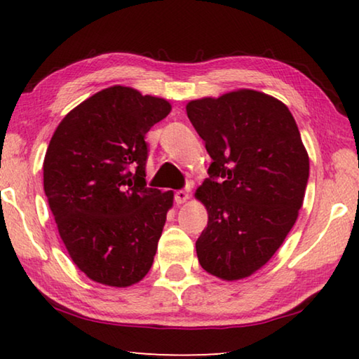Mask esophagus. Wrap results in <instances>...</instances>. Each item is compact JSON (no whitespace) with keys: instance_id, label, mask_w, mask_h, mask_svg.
<instances>
[{"instance_id":"34e87169","label":"esophagus","mask_w":359,"mask_h":359,"mask_svg":"<svg viewBox=\"0 0 359 359\" xmlns=\"http://www.w3.org/2000/svg\"><path fill=\"white\" fill-rule=\"evenodd\" d=\"M188 199V191L187 190H177L174 193V201L177 204H184Z\"/></svg>"}]
</instances>
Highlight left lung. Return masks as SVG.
I'll use <instances>...</instances> for the list:
<instances>
[{
	"label": "left lung",
	"mask_w": 359,
	"mask_h": 359,
	"mask_svg": "<svg viewBox=\"0 0 359 359\" xmlns=\"http://www.w3.org/2000/svg\"><path fill=\"white\" fill-rule=\"evenodd\" d=\"M187 115L212 158L194 196L208 209L196 241L199 264L223 280L257 272L299 214L309 155L288 107L255 90L194 100Z\"/></svg>",
	"instance_id": "1"
}]
</instances>
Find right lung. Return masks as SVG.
<instances>
[{
  "label": "right lung",
  "mask_w": 359,
  "mask_h": 359,
  "mask_svg": "<svg viewBox=\"0 0 359 359\" xmlns=\"http://www.w3.org/2000/svg\"><path fill=\"white\" fill-rule=\"evenodd\" d=\"M171 104L114 85L60 121L44 158V191L63 244L85 276L125 288L154 264L174 193L145 187V135Z\"/></svg>",
  "instance_id": "right-lung-1"
}]
</instances>
